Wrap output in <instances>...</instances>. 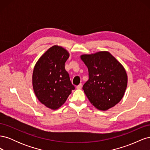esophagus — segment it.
Returning a JSON list of instances; mask_svg holds the SVG:
<instances>
[{"instance_id":"34e87169","label":"esophagus","mask_w":150,"mask_h":150,"mask_svg":"<svg viewBox=\"0 0 150 150\" xmlns=\"http://www.w3.org/2000/svg\"><path fill=\"white\" fill-rule=\"evenodd\" d=\"M81 88H82V84H79L78 86H76V88L77 89H81Z\"/></svg>"}]
</instances>
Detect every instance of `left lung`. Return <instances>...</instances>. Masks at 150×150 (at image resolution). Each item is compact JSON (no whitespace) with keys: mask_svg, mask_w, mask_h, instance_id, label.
<instances>
[{"mask_svg":"<svg viewBox=\"0 0 150 150\" xmlns=\"http://www.w3.org/2000/svg\"><path fill=\"white\" fill-rule=\"evenodd\" d=\"M81 59L88 67L89 79L83 89L98 110L106 111L123 97L128 76L121 63L108 51L83 54Z\"/></svg>","mask_w":150,"mask_h":150,"instance_id":"left-lung-1","label":"left lung"}]
</instances>
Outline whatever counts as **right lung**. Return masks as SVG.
I'll return each mask as SVG.
<instances>
[{
  "mask_svg": "<svg viewBox=\"0 0 150 150\" xmlns=\"http://www.w3.org/2000/svg\"><path fill=\"white\" fill-rule=\"evenodd\" d=\"M69 57L66 49L55 45L40 57L34 68L33 86L35 96L52 110L59 108L75 89L64 68Z\"/></svg>",
  "mask_w": 150,
  "mask_h": 150,
  "instance_id": "add662e5",
  "label": "right lung"
}]
</instances>
